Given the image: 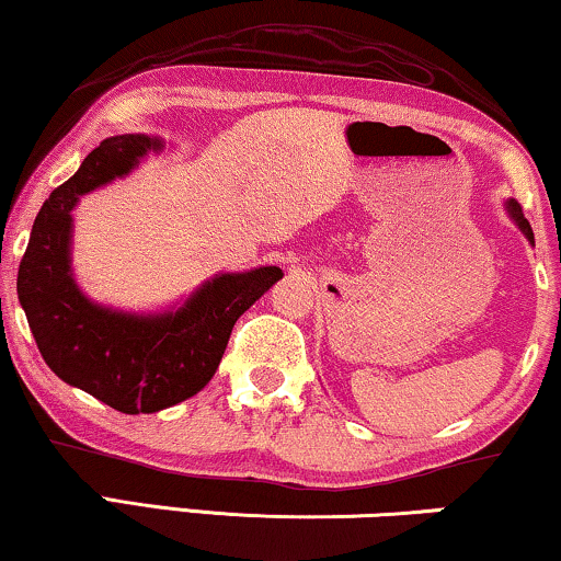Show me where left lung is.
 Returning <instances> with one entry per match:
<instances>
[{
    "label": "left lung",
    "mask_w": 561,
    "mask_h": 561,
    "mask_svg": "<svg viewBox=\"0 0 561 561\" xmlns=\"http://www.w3.org/2000/svg\"><path fill=\"white\" fill-rule=\"evenodd\" d=\"M508 209H511V214H513V219H516V225H518L520 229H524V234L528 237V240H531V242H534V232H531V225H528V221H526V217H524V211H520V206H518L516 202H511V204H508Z\"/></svg>",
    "instance_id": "1"
}]
</instances>
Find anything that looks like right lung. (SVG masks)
I'll use <instances>...</instances> for the list:
<instances>
[{"mask_svg":"<svg viewBox=\"0 0 561 561\" xmlns=\"http://www.w3.org/2000/svg\"><path fill=\"white\" fill-rule=\"evenodd\" d=\"M158 140L110 137L37 211L18 271V296L37 350L68 386L122 413H156L198 393L217 373L234 321L280 280V267L219 275L186 306L163 317H133L94 306L68 271L76 198L125 175Z\"/></svg>","mask_w":561,"mask_h":561,"instance_id":"obj_1","label":"right lung"}]
</instances>
